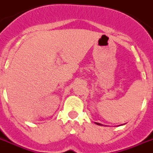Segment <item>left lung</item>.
<instances>
[{"instance_id":"left-lung-1","label":"left lung","mask_w":153,"mask_h":153,"mask_svg":"<svg viewBox=\"0 0 153 153\" xmlns=\"http://www.w3.org/2000/svg\"><path fill=\"white\" fill-rule=\"evenodd\" d=\"M96 123V124H97V125H102V124H100V123Z\"/></svg>"}]
</instances>
